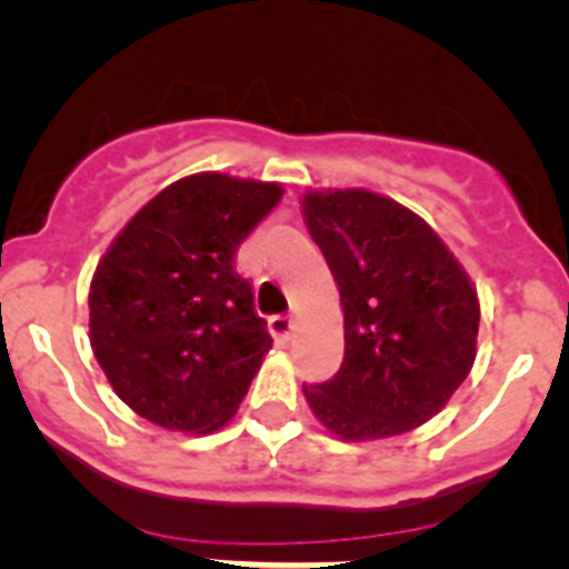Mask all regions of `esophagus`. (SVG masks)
I'll use <instances>...</instances> for the list:
<instances>
[{
  "label": "esophagus",
  "instance_id": "34e87169",
  "mask_svg": "<svg viewBox=\"0 0 569 569\" xmlns=\"http://www.w3.org/2000/svg\"><path fill=\"white\" fill-rule=\"evenodd\" d=\"M269 331H272V337L278 342H289L291 331H295V320H291V317H283V315L272 317V320H269Z\"/></svg>",
  "mask_w": 569,
  "mask_h": 569
}]
</instances>
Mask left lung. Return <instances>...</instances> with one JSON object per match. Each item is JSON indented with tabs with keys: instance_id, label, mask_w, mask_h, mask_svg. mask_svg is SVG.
Listing matches in <instances>:
<instances>
[{
	"instance_id": "obj_1",
	"label": "left lung",
	"mask_w": 569,
	"mask_h": 569,
	"mask_svg": "<svg viewBox=\"0 0 569 569\" xmlns=\"http://www.w3.org/2000/svg\"><path fill=\"white\" fill-rule=\"evenodd\" d=\"M303 218L340 289L346 357L303 386L335 437L413 431L445 408L476 360L479 297L453 252L402 203L368 189H311Z\"/></svg>"
}]
</instances>
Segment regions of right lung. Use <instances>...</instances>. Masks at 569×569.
Masks as SVG:
<instances>
[{
  "instance_id": "add662e5",
  "label": "right lung",
  "mask_w": 569,
  "mask_h": 569,
  "mask_svg": "<svg viewBox=\"0 0 569 569\" xmlns=\"http://www.w3.org/2000/svg\"><path fill=\"white\" fill-rule=\"evenodd\" d=\"M283 187L198 172L116 234L90 283V346L112 391L167 431L229 422L272 348L234 252Z\"/></svg>"
}]
</instances>
